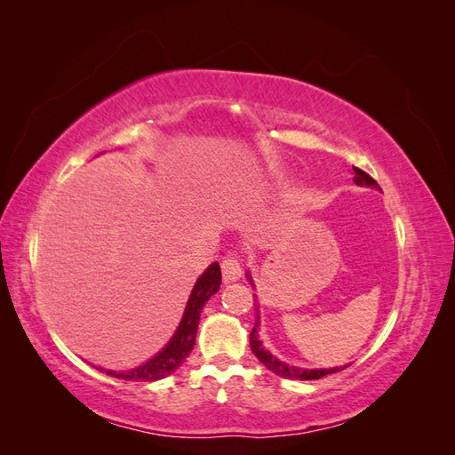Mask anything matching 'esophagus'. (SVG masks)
Here are the masks:
<instances>
[{
	"instance_id": "1",
	"label": "esophagus",
	"mask_w": 455,
	"mask_h": 455,
	"mask_svg": "<svg viewBox=\"0 0 455 455\" xmlns=\"http://www.w3.org/2000/svg\"><path fill=\"white\" fill-rule=\"evenodd\" d=\"M241 264L235 256H228L222 261V279L224 283H233V281H239L241 279Z\"/></svg>"
}]
</instances>
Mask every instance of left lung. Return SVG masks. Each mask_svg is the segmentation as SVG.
<instances>
[{
    "instance_id": "left-lung-1",
    "label": "left lung",
    "mask_w": 455,
    "mask_h": 455,
    "mask_svg": "<svg viewBox=\"0 0 455 455\" xmlns=\"http://www.w3.org/2000/svg\"><path fill=\"white\" fill-rule=\"evenodd\" d=\"M353 171H355L353 180H355L356 186H363V188L366 186V188L381 189L378 186V182L374 180V178H371L370 174H366L364 171L356 169V167H353ZM246 279H249L251 284L254 286V281L251 277V273H246ZM254 306H256V311H258L256 299H254ZM258 319H259V315L256 313V323H254V328H252V332H251V349L258 356V361L264 364L267 370H271L273 374H277L281 378H288V379H321V378H324L328 374H336V371H341V370H346L349 366V364H346V366H334V368H298V366H291V364L279 361L277 356H273L264 346H261V339L258 336V326H259Z\"/></svg>"
}]
</instances>
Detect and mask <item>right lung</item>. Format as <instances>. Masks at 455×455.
I'll list each match as a JSON object with an SVG mask.
<instances>
[{"label": "right lung", "mask_w": 455, "mask_h": 455, "mask_svg": "<svg viewBox=\"0 0 455 455\" xmlns=\"http://www.w3.org/2000/svg\"><path fill=\"white\" fill-rule=\"evenodd\" d=\"M220 284H222V273H220L218 261H214V264L206 267L201 277L197 279L194 291L189 294L182 321L178 324L176 332L167 346H164L156 356H151V359L146 361L144 364L131 368L127 371H116V370H104V368H100V371H104L106 376L127 379V381H157L172 374V371L186 361V356L191 353V349H194L201 311L206 301H209V298L220 291Z\"/></svg>", "instance_id": "add662e5"}]
</instances>
